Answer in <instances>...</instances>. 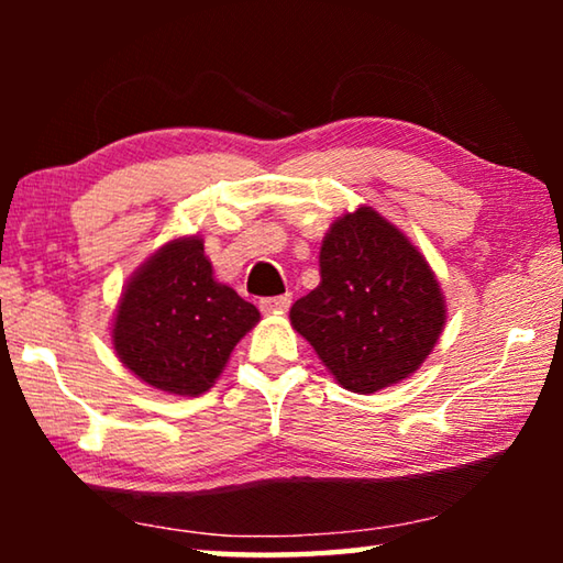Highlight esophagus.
<instances>
[{"instance_id": "1", "label": "esophagus", "mask_w": 563, "mask_h": 563, "mask_svg": "<svg viewBox=\"0 0 563 563\" xmlns=\"http://www.w3.org/2000/svg\"><path fill=\"white\" fill-rule=\"evenodd\" d=\"M290 302H292V298L288 292L275 295V298H263L261 300V310L263 312H283V310L290 308Z\"/></svg>"}]
</instances>
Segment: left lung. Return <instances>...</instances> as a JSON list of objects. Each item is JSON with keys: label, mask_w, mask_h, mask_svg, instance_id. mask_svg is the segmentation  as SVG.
Instances as JSON below:
<instances>
[{"label": "left lung", "mask_w": 563, "mask_h": 563, "mask_svg": "<svg viewBox=\"0 0 563 563\" xmlns=\"http://www.w3.org/2000/svg\"><path fill=\"white\" fill-rule=\"evenodd\" d=\"M444 320L440 283L424 255L367 206L330 225L320 285L290 308L292 328L338 383L360 395L412 375Z\"/></svg>", "instance_id": "1"}]
</instances>
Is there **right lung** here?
I'll return each mask as SVG.
<instances>
[{"instance_id":"1","label":"right lung","mask_w":563,"mask_h":563,"mask_svg":"<svg viewBox=\"0 0 563 563\" xmlns=\"http://www.w3.org/2000/svg\"><path fill=\"white\" fill-rule=\"evenodd\" d=\"M261 312L213 278L203 241L176 238L141 265L121 295L113 350L133 375L168 395L211 389Z\"/></svg>"}]
</instances>
